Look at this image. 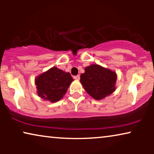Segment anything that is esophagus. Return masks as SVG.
<instances>
[{
	"mask_svg": "<svg viewBox=\"0 0 154 154\" xmlns=\"http://www.w3.org/2000/svg\"><path fill=\"white\" fill-rule=\"evenodd\" d=\"M73 79H74L75 80H79L80 79V75H75V76H73Z\"/></svg>",
	"mask_w": 154,
	"mask_h": 154,
	"instance_id": "obj_1",
	"label": "esophagus"
}]
</instances>
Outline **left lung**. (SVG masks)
Returning a JSON list of instances; mask_svg holds the SVG:
<instances>
[{"instance_id":"1","label":"left lung","mask_w":154,"mask_h":154,"mask_svg":"<svg viewBox=\"0 0 154 154\" xmlns=\"http://www.w3.org/2000/svg\"><path fill=\"white\" fill-rule=\"evenodd\" d=\"M116 79L114 71L98 64H92L85 67L80 81L90 96L100 100L115 91Z\"/></svg>"}]
</instances>
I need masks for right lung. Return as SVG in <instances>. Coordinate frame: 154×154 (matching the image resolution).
<instances>
[{"label": "right lung", "instance_id": "right-lung-1", "mask_svg": "<svg viewBox=\"0 0 154 154\" xmlns=\"http://www.w3.org/2000/svg\"><path fill=\"white\" fill-rule=\"evenodd\" d=\"M73 81L69 72L56 66L52 67L35 78L38 95L51 102H58L66 93Z\"/></svg>", "mask_w": 154, "mask_h": 154}]
</instances>
